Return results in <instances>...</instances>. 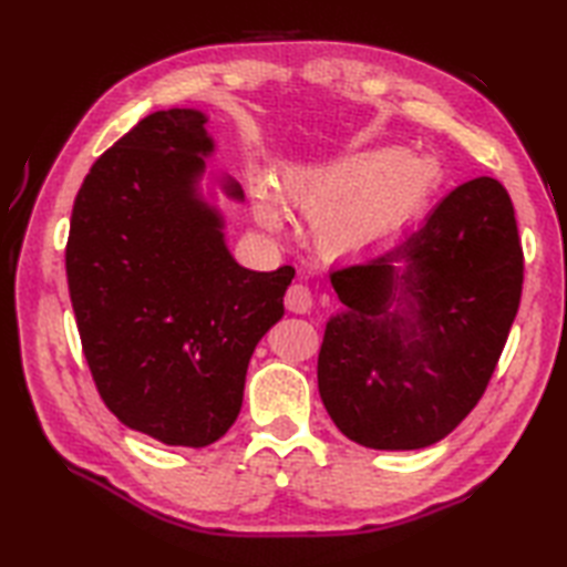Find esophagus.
Wrapping results in <instances>:
<instances>
[{"label": "esophagus", "instance_id": "esophagus-1", "mask_svg": "<svg viewBox=\"0 0 567 567\" xmlns=\"http://www.w3.org/2000/svg\"><path fill=\"white\" fill-rule=\"evenodd\" d=\"M285 305L295 315H309L311 307H315V295H311L307 285H292L285 295Z\"/></svg>", "mask_w": 567, "mask_h": 567}]
</instances>
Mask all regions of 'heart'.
<instances>
[{
	"label": "heart",
	"mask_w": 567,
	"mask_h": 567,
	"mask_svg": "<svg viewBox=\"0 0 567 567\" xmlns=\"http://www.w3.org/2000/svg\"><path fill=\"white\" fill-rule=\"evenodd\" d=\"M436 163L426 155H400L396 148H370L339 161L297 167L285 177L295 207L315 219L317 240L333 252L368 248L400 226L436 183ZM256 216L270 228L282 212L268 179L252 187Z\"/></svg>",
	"instance_id": "obj_1"
}]
</instances>
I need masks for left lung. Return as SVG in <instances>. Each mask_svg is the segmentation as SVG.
<instances>
[{
	"mask_svg": "<svg viewBox=\"0 0 567 567\" xmlns=\"http://www.w3.org/2000/svg\"><path fill=\"white\" fill-rule=\"evenodd\" d=\"M319 394L343 436L375 451L441 441L473 412L519 309L524 252L497 179L453 189L429 219L329 272Z\"/></svg>",
	"mask_w": 567,
	"mask_h": 567,
	"instance_id": "8db88e82",
	"label": "left lung"
}]
</instances>
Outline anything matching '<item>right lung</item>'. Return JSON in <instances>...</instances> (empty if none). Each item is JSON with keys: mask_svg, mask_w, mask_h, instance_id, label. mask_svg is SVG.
<instances>
[{"mask_svg": "<svg viewBox=\"0 0 567 567\" xmlns=\"http://www.w3.org/2000/svg\"><path fill=\"white\" fill-rule=\"evenodd\" d=\"M199 110H165L102 153L75 197L65 248L82 353L110 412L167 445L231 429L250 355L285 315L295 268L256 272L202 195L214 153ZM228 199L244 202L231 177Z\"/></svg>", "mask_w": 567, "mask_h": 567, "instance_id": "obj_1", "label": "right lung"}]
</instances>
